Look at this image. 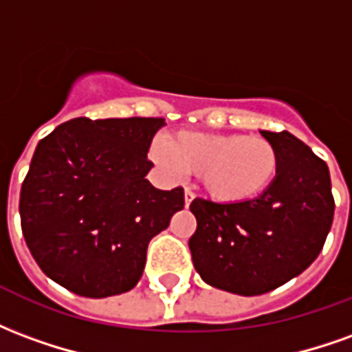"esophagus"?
Returning a JSON list of instances; mask_svg holds the SVG:
<instances>
[{
    "instance_id": "obj_1",
    "label": "esophagus",
    "mask_w": 352,
    "mask_h": 352,
    "mask_svg": "<svg viewBox=\"0 0 352 352\" xmlns=\"http://www.w3.org/2000/svg\"><path fill=\"white\" fill-rule=\"evenodd\" d=\"M196 198V196H194V192L190 190V188H186V190H184V206L188 207L192 204V199Z\"/></svg>"
}]
</instances>
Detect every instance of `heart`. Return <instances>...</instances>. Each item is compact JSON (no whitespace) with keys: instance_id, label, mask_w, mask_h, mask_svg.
Wrapping results in <instances>:
<instances>
[{"instance_id":"heart-1","label":"heart","mask_w":352,"mask_h":352,"mask_svg":"<svg viewBox=\"0 0 352 352\" xmlns=\"http://www.w3.org/2000/svg\"><path fill=\"white\" fill-rule=\"evenodd\" d=\"M151 158L169 175L198 173L204 190L221 204L260 198L279 173L273 143L239 133L177 131L154 139Z\"/></svg>"}]
</instances>
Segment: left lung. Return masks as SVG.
I'll list each match as a JSON object with an SVG mask.
<instances>
[{"instance_id": "obj_1", "label": "left lung", "mask_w": 352, "mask_h": 352, "mask_svg": "<svg viewBox=\"0 0 352 352\" xmlns=\"http://www.w3.org/2000/svg\"><path fill=\"white\" fill-rule=\"evenodd\" d=\"M279 154V173L256 199L214 204L196 198L198 221L188 247L207 285L258 296L307 270L332 228L330 171L324 160L288 131H260Z\"/></svg>"}]
</instances>
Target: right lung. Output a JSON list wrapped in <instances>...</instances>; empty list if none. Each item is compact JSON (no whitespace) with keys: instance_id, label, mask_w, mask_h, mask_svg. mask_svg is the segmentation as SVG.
I'll return each instance as SVG.
<instances>
[{"instance_id":"add662e5","label":"right lung","mask_w":352,"mask_h":352,"mask_svg":"<svg viewBox=\"0 0 352 352\" xmlns=\"http://www.w3.org/2000/svg\"><path fill=\"white\" fill-rule=\"evenodd\" d=\"M164 118L79 116L39 141L20 190L26 245L43 273L75 294L107 298L138 285L148 241L184 207L181 186L145 175Z\"/></svg>"}]
</instances>
